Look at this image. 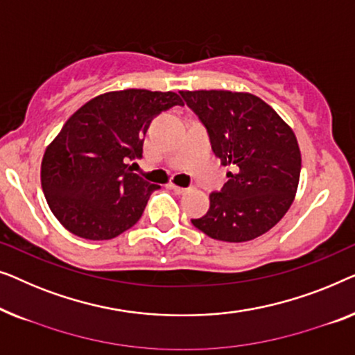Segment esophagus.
Instances as JSON below:
<instances>
[{
  "label": "esophagus",
  "mask_w": 355,
  "mask_h": 355,
  "mask_svg": "<svg viewBox=\"0 0 355 355\" xmlns=\"http://www.w3.org/2000/svg\"><path fill=\"white\" fill-rule=\"evenodd\" d=\"M171 188H172L173 191H175L177 194H184V193H188L189 189H191V188H183V187H177V184H171Z\"/></svg>",
  "instance_id": "obj_1"
}]
</instances>
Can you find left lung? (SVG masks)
Here are the masks:
<instances>
[{
  "instance_id": "8db88e82",
  "label": "left lung",
  "mask_w": 355,
  "mask_h": 355,
  "mask_svg": "<svg viewBox=\"0 0 355 355\" xmlns=\"http://www.w3.org/2000/svg\"><path fill=\"white\" fill-rule=\"evenodd\" d=\"M207 128L212 151L233 167L191 223L218 241L244 243L282 220L296 196L301 151L293 128L261 98L227 89L180 92Z\"/></svg>"
}]
</instances>
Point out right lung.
<instances>
[{
  "label": "right lung",
  "mask_w": 355,
  "mask_h": 355,
  "mask_svg": "<svg viewBox=\"0 0 355 355\" xmlns=\"http://www.w3.org/2000/svg\"><path fill=\"white\" fill-rule=\"evenodd\" d=\"M183 106L173 92L128 88L89 99L69 117L42 161V188L61 225L80 238L112 239L139 220L154 189L133 173L149 123Z\"/></svg>",
  "instance_id": "obj_1"
}]
</instances>
